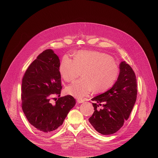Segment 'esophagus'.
Returning <instances> with one entry per match:
<instances>
[{"mask_svg": "<svg viewBox=\"0 0 158 158\" xmlns=\"http://www.w3.org/2000/svg\"><path fill=\"white\" fill-rule=\"evenodd\" d=\"M77 103L81 104V103H82V102H84V100L83 99H77Z\"/></svg>", "mask_w": 158, "mask_h": 158, "instance_id": "obj_1", "label": "esophagus"}]
</instances>
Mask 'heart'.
I'll list each match as a JSON object with an SVG mask.
<instances>
[{"label": "heart", "mask_w": 158, "mask_h": 158, "mask_svg": "<svg viewBox=\"0 0 158 158\" xmlns=\"http://www.w3.org/2000/svg\"><path fill=\"white\" fill-rule=\"evenodd\" d=\"M60 75L71 82L82 73V79L68 86L65 92L77 99L88 96L93 89L101 92L115 83L119 74L118 66L111 57L104 53L82 51L76 54L74 60L68 55L63 56L59 66Z\"/></svg>", "instance_id": "heart-1"}]
</instances>
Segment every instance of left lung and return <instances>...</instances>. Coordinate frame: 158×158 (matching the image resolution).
I'll return each instance as SVG.
<instances>
[{
	"label": "left lung",
	"mask_w": 158,
	"mask_h": 158,
	"mask_svg": "<svg viewBox=\"0 0 158 158\" xmlns=\"http://www.w3.org/2000/svg\"><path fill=\"white\" fill-rule=\"evenodd\" d=\"M119 69V75L112 88L91 99L94 101L92 105L95 111L89 121L103 135H113L123 127L136 101L137 80L134 71L126 61L121 62Z\"/></svg>",
	"instance_id": "1"
}]
</instances>
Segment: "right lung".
I'll use <instances>...</instances> for the list:
<instances>
[{"label":"right lung","instance_id":"obj_1","mask_svg":"<svg viewBox=\"0 0 158 158\" xmlns=\"http://www.w3.org/2000/svg\"><path fill=\"white\" fill-rule=\"evenodd\" d=\"M60 59L52 49L45 50L32 61L22 81V108L32 126L42 134L53 133L61 126L76 104L71 95L61 98L54 104V95L60 96L61 89Z\"/></svg>","mask_w":158,"mask_h":158}]
</instances>
